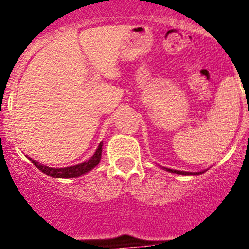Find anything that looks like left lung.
I'll use <instances>...</instances> for the list:
<instances>
[{"mask_svg":"<svg viewBox=\"0 0 249 249\" xmlns=\"http://www.w3.org/2000/svg\"><path fill=\"white\" fill-rule=\"evenodd\" d=\"M163 169L166 170V172H169V173H176V174H183V176H193V174H201L204 173L205 170H201V172H183V170H176V169H169V168H165L163 166Z\"/></svg>","mask_w":249,"mask_h":249,"instance_id":"left-lung-1","label":"left lung"}]
</instances>
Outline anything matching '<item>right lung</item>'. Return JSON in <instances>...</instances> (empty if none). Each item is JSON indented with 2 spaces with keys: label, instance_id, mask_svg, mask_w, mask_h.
Masks as SVG:
<instances>
[{
  "label": "right lung",
  "instance_id": "1",
  "mask_svg": "<svg viewBox=\"0 0 249 249\" xmlns=\"http://www.w3.org/2000/svg\"><path fill=\"white\" fill-rule=\"evenodd\" d=\"M102 146H103V142L98 144V148L94 152V155L90 158L89 160H86L84 163L77 164V165H72V166H66V168H50V166H46L44 164H40L36 160H33L32 158H28L31 161H32L35 165L38 168V169L42 172V173L48 174L50 177L54 178H75L80 177L83 174L88 173L91 169H94L95 166L99 164L102 158Z\"/></svg>",
  "mask_w": 249,
  "mask_h": 249
}]
</instances>
